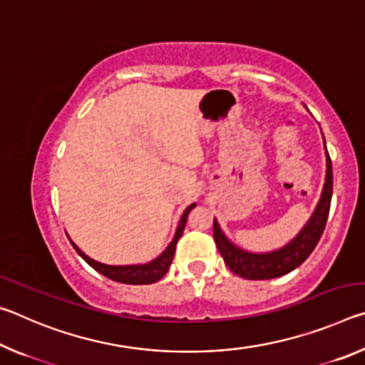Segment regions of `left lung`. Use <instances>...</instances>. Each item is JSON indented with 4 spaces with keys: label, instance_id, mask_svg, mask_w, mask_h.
<instances>
[{
    "label": "left lung",
    "instance_id": "left-lung-1",
    "mask_svg": "<svg viewBox=\"0 0 365 365\" xmlns=\"http://www.w3.org/2000/svg\"><path fill=\"white\" fill-rule=\"evenodd\" d=\"M333 193V170H331V159L327 151V178L322 197L316 209V212L307 222V225L302 228L301 233L296 237L292 243L287 245L285 248L279 251L267 252V255H252L243 250L233 246L225 235L220 232L217 222L214 220L212 233L214 242L217 245V250L224 257V262L233 274L243 277L246 280H269L277 279L294 270L301 265L306 259L311 256V252L316 250L320 237L325 230L327 219L330 212V202Z\"/></svg>",
    "mask_w": 365,
    "mask_h": 365
}]
</instances>
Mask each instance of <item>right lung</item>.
Wrapping results in <instances>:
<instances>
[{"label":"right lung","instance_id":"obj_1","mask_svg":"<svg viewBox=\"0 0 365 365\" xmlns=\"http://www.w3.org/2000/svg\"><path fill=\"white\" fill-rule=\"evenodd\" d=\"M193 207H195V205H191L185 209V212L180 219V224H178V228H177L174 242L168 246V250H165L163 255H160L158 259H154V261L150 264L106 265V264L96 262V261H93V259H90L88 256L83 255V252L80 251L76 245H73L72 242L71 243L73 246V250L78 252L80 257H82L86 264L91 265V267H93L96 272H100V274H103L104 277H108V279L119 282V283H127V285H150V283L159 282L165 274H168V270L172 264V259H174V255H175L177 242H178V238L182 237L185 224H187V217Z\"/></svg>","mask_w":365,"mask_h":365}]
</instances>
